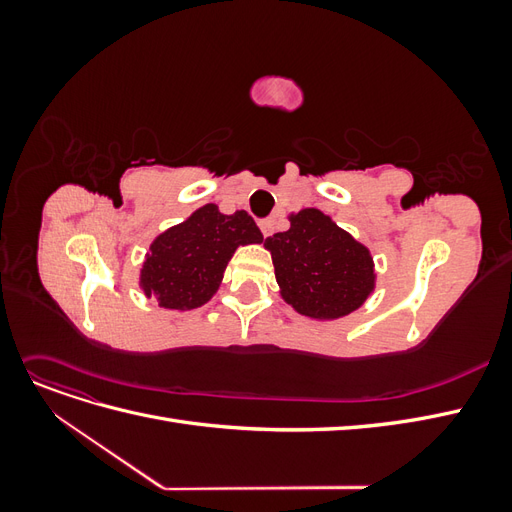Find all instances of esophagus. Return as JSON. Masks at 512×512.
<instances>
[{
    "instance_id": "34e87169",
    "label": "esophagus",
    "mask_w": 512,
    "mask_h": 512,
    "mask_svg": "<svg viewBox=\"0 0 512 512\" xmlns=\"http://www.w3.org/2000/svg\"><path fill=\"white\" fill-rule=\"evenodd\" d=\"M260 230H262V235H265V237H271L273 230H275V218L262 220V222H260Z\"/></svg>"
}]
</instances>
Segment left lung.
Segmentation results:
<instances>
[{
  "label": "left lung",
  "instance_id": "1",
  "mask_svg": "<svg viewBox=\"0 0 512 512\" xmlns=\"http://www.w3.org/2000/svg\"><path fill=\"white\" fill-rule=\"evenodd\" d=\"M282 297L299 314L339 318L361 307L374 288L367 247L318 209L290 215V228L267 237Z\"/></svg>",
  "mask_w": 512,
  "mask_h": 512
}]
</instances>
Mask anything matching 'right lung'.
<instances>
[{
  "label": "right lung",
  "instance_id": "obj_1",
  "mask_svg": "<svg viewBox=\"0 0 512 512\" xmlns=\"http://www.w3.org/2000/svg\"><path fill=\"white\" fill-rule=\"evenodd\" d=\"M260 241L262 232L247 211L224 215L205 205L151 243L141 286L166 309L200 307L220 288L237 247Z\"/></svg>",
  "mask_w": 512,
  "mask_h": 512
}]
</instances>
